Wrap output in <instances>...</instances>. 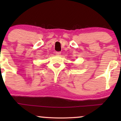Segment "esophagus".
Instances as JSON below:
<instances>
[{"label": "esophagus", "instance_id": "esophagus-1", "mask_svg": "<svg viewBox=\"0 0 121 121\" xmlns=\"http://www.w3.org/2000/svg\"><path fill=\"white\" fill-rule=\"evenodd\" d=\"M56 55H57V56H60L61 55V52H56Z\"/></svg>", "mask_w": 121, "mask_h": 121}]
</instances>
